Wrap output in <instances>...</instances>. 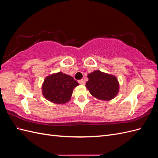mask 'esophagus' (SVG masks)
<instances>
[{
	"label": "esophagus",
	"mask_w": 158,
	"mask_h": 158,
	"mask_svg": "<svg viewBox=\"0 0 158 158\" xmlns=\"http://www.w3.org/2000/svg\"><path fill=\"white\" fill-rule=\"evenodd\" d=\"M78 83L80 84H82V85H84L85 84V81L84 80H80L78 81Z\"/></svg>",
	"instance_id": "obj_1"
}]
</instances>
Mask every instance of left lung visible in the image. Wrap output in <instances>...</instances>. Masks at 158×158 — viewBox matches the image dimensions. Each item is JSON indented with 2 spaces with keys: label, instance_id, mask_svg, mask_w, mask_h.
Here are the masks:
<instances>
[{
  "label": "left lung",
  "instance_id": "8db88e82",
  "mask_svg": "<svg viewBox=\"0 0 158 158\" xmlns=\"http://www.w3.org/2000/svg\"><path fill=\"white\" fill-rule=\"evenodd\" d=\"M85 86L93 96L102 100H110L118 92V82L115 76L95 70L88 75Z\"/></svg>",
  "mask_w": 158,
  "mask_h": 158
}]
</instances>
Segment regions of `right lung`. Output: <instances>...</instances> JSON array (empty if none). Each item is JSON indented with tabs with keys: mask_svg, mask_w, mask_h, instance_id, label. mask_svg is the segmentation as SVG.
Wrapping results in <instances>:
<instances>
[{
	"mask_svg": "<svg viewBox=\"0 0 158 158\" xmlns=\"http://www.w3.org/2000/svg\"><path fill=\"white\" fill-rule=\"evenodd\" d=\"M79 84L70 76L58 73L47 77L42 86L43 95L54 103H65L69 102L73 89Z\"/></svg>",
	"mask_w": 158,
	"mask_h": 158,
	"instance_id": "obj_1",
	"label": "right lung"
}]
</instances>
